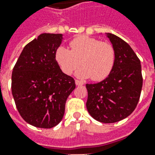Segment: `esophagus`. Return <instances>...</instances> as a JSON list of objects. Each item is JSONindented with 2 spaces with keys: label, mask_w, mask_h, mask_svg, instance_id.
<instances>
[{
  "label": "esophagus",
  "mask_w": 155,
  "mask_h": 155,
  "mask_svg": "<svg viewBox=\"0 0 155 155\" xmlns=\"http://www.w3.org/2000/svg\"><path fill=\"white\" fill-rule=\"evenodd\" d=\"M75 84H76V85H78V86H80V85H83V84H84V83H83L82 81H79V80H75Z\"/></svg>",
  "instance_id": "obj_1"
}]
</instances>
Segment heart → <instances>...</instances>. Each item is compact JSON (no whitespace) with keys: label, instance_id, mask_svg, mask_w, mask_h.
I'll return each instance as SVG.
<instances>
[{"label":"heart","instance_id":"obj_1","mask_svg":"<svg viewBox=\"0 0 155 155\" xmlns=\"http://www.w3.org/2000/svg\"><path fill=\"white\" fill-rule=\"evenodd\" d=\"M71 50L59 46L55 60L64 73L71 74L80 64L83 66L76 72L78 77L100 81L107 77L115 62V50L109 42H102L88 35H80L70 42Z\"/></svg>","mask_w":155,"mask_h":155}]
</instances>
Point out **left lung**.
Here are the masks:
<instances>
[{
  "label": "left lung",
  "instance_id": "obj_1",
  "mask_svg": "<svg viewBox=\"0 0 155 155\" xmlns=\"http://www.w3.org/2000/svg\"><path fill=\"white\" fill-rule=\"evenodd\" d=\"M115 50V62L106 79L97 84H86V108L91 116L102 123L125 119L136 108L143 85L141 64L128 43L107 33Z\"/></svg>",
  "mask_w": 155,
  "mask_h": 155
}]
</instances>
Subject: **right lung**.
I'll return each mask as SVG.
<instances>
[{"instance_id":"add662e5","label":"right lung","mask_w":155,"mask_h":155,"mask_svg":"<svg viewBox=\"0 0 155 155\" xmlns=\"http://www.w3.org/2000/svg\"><path fill=\"white\" fill-rule=\"evenodd\" d=\"M61 34H41L25 45L13 68L12 92L19 114L33 126L50 129L64 116L65 102L75 88L55 60Z\"/></svg>"}]
</instances>
